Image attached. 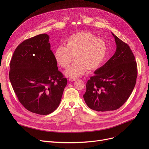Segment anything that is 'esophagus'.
Listing matches in <instances>:
<instances>
[{
	"label": "esophagus",
	"instance_id": "obj_1",
	"mask_svg": "<svg viewBox=\"0 0 149 149\" xmlns=\"http://www.w3.org/2000/svg\"><path fill=\"white\" fill-rule=\"evenodd\" d=\"M75 80H76V79H75V78H70L69 79V81H74Z\"/></svg>",
	"mask_w": 149,
	"mask_h": 149
}]
</instances>
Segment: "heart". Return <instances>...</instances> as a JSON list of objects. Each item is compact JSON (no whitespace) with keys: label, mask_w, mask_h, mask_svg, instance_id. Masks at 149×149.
I'll return each mask as SVG.
<instances>
[{"label":"heart","mask_w":149,"mask_h":149,"mask_svg":"<svg viewBox=\"0 0 149 149\" xmlns=\"http://www.w3.org/2000/svg\"><path fill=\"white\" fill-rule=\"evenodd\" d=\"M107 54L106 43L89 32H79L70 36L66 45L58 46L54 53L57 63L66 68L74 57L76 61L65 72L66 76L76 78L88 70L93 71L103 65Z\"/></svg>","instance_id":"obj_1"}]
</instances>
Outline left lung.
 Segmentation results:
<instances>
[{"mask_svg": "<svg viewBox=\"0 0 149 149\" xmlns=\"http://www.w3.org/2000/svg\"><path fill=\"white\" fill-rule=\"evenodd\" d=\"M112 34L116 51L87 81L83 95L87 106L100 112L116 110L124 104L134 89L138 74L135 58L129 46Z\"/></svg>", "mask_w": 149, "mask_h": 149, "instance_id": "1", "label": "left lung"}]
</instances>
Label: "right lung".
Here are the masks:
<instances>
[{
	"label": "right lung",
	"mask_w": 149,
	"mask_h": 149,
	"mask_svg": "<svg viewBox=\"0 0 149 149\" xmlns=\"http://www.w3.org/2000/svg\"><path fill=\"white\" fill-rule=\"evenodd\" d=\"M49 39L48 34H42L22 42L13 55L9 72L20 103L29 111L43 115L57 109L67 84Z\"/></svg>",
	"instance_id": "add662e5"
}]
</instances>
